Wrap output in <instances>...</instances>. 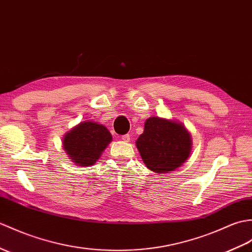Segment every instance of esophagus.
I'll return each instance as SVG.
<instances>
[{"label":"esophagus","instance_id":"obj_1","mask_svg":"<svg viewBox=\"0 0 252 252\" xmlns=\"http://www.w3.org/2000/svg\"><path fill=\"white\" fill-rule=\"evenodd\" d=\"M122 140H124V142H130V139H131V137H130V134H126V135H122Z\"/></svg>","mask_w":252,"mask_h":252}]
</instances>
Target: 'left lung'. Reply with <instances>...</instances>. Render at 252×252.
I'll return each instance as SVG.
<instances>
[{"mask_svg":"<svg viewBox=\"0 0 252 252\" xmlns=\"http://www.w3.org/2000/svg\"><path fill=\"white\" fill-rule=\"evenodd\" d=\"M135 144L146 166L155 173L167 174L188 160L192 138L180 121L153 116L145 121L144 132Z\"/></svg>","mask_w":252,"mask_h":252,"instance_id":"obj_1","label":"left lung"}]
</instances>
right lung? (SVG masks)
I'll return each mask as SVG.
<instances>
[{"mask_svg": "<svg viewBox=\"0 0 252 252\" xmlns=\"http://www.w3.org/2000/svg\"><path fill=\"white\" fill-rule=\"evenodd\" d=\"M113 136L106 126L86 120L75 126L63 137V149L69 160L79 166H91L97 162Z\"/></svg>", "mask_w": 252, "mask_h": 252, "instance_id": "add662e5", "label": "right lung"}]
</instances>
